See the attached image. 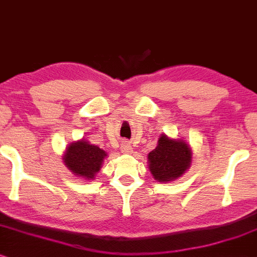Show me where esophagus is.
<instances>
[{"mask_svg": "<svg viewBox=\"0 0 257 257\" xmlns=\"http://www.w3.org/2000/svg\"><path fill=\"white\" fill-rule=\"evenodd\" d=\"M121 152L123 154H132L133 153V148L131 146V143H128L126 141H124L121 145Z\"/></svg>", "mask_w": 257, "mask_h": 257, "instance_id": "esophagus-1", "label": "esophagus"}]
</instances>
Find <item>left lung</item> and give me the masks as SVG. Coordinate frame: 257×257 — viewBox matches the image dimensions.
<instances>
[{
  "instance_id": "8db88e82",
  "label": "left lung",
  "mask_w": 257,
  "mask_h": 257,
  "mask_svg": "<svg viewBox=\"0 0 257 257\" xmlns=\"http://www.w3.org/2000/svg\"><path fill=\"white\" fill-rule=\"evenodd\" d=\"M193 152L183 139L161 134L156 148L148 154V167L157 182L167 183L183 175L191 166Z\"/></svg>"
}]
</instances>
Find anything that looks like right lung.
I'll list each match as a JSON object with an SVG mask.
<instances>
[{"label":"right lung","mask_w":257,"mask_h":257,"mask_svg":"<svg viewBox=\"0 0 257 257\" xmlns=\"http://www.w3.org/2000/svg\"><path fill=\"white\" fill-rule=\"evenodd\" d=\"M105 157L107 153L103 149L81 139L67 146L62 160L71 174L82 180L90 181L96 177Z\"/></svg>","instance_id":"add662e5"}]
</instances>
